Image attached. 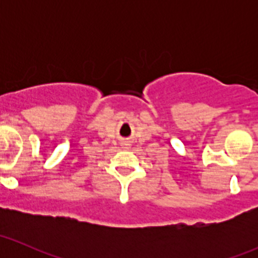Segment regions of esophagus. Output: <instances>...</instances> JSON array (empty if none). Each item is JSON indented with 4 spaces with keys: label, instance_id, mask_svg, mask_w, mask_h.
<instances>
[{
    "label": "esophagus",
    "instance_id": "34e87169",
    "mask_svg": "<svg viewBox=\"0 0 258 258\" xmlns=\"http://www.w3.org/2000/svg\"><path fill=\"white\" fill-rule=\"evenodd\" d=\"M121 146H122V148H123V150H128V148L131 147V145H130L128 142H123V144H122Z\"/></svg>",
    "mask_w": 258,
    "mask_h": 258
}]
</instances>
